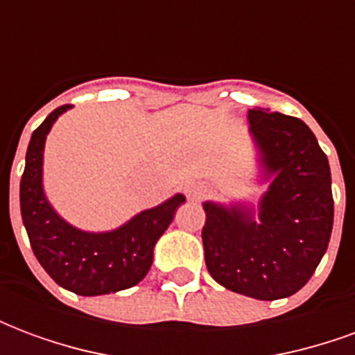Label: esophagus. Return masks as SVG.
Here are the masks:
<instances>
[{"mask_svg": "<svg viewBox=\"0 0 355 355\" xmlns=\"http://www.w3.org/2000/svg\"><path fill=\"white\" fill-rule=\"evenodd\" d=\"M186 196H188V200L201 201L207 196V186L203 182H192V184L186 186Z\"/></svg>", "mask_w": 355, "mask_h": 355, "instance_id": "34e87169", "label": "esophagus"}]
</instances>
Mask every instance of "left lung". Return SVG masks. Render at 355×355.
<instances>
[{"instance_id":"left-lung-1","label":"left lung","mask_w":355,"mask_h":355,"mask_svg":"<svg viewBox=\"0 0 355 355\" xmlns=\"http://www.w3.org/2000/svg\"><path fill=\"white\" fill-rule=\"evenodd\" d=\"M261 180L259 205L205 201L201 230L211 277L226 289L277 300L295 295L312 277L333 230V192L327 155L298 117L249 110Z\"/></svg>"}]
</instances>
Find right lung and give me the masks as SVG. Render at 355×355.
Instances as JSON below:
<instances>
[{
	"mask_svg": "<svg viewBox=\"0 0 355 355\" xmlns=\"http://www.w3.org/2000/svg\"><path fill=\"white\" fill-rule=\"evenodd\" d=\"M68 108L72 106L51 112L32 132L20 180L22 223L35 259L60 287L81 297L110 295L144 279L154 262L157 239L186 198L175 193L110 232H85L66 223L43 192V148L53 123Z\"/></svg>",
	"mask_w": 355,
	"mask_h": 355,
	"instance_id": "1",
	"label": "right lung"
}]
</instances>
